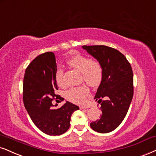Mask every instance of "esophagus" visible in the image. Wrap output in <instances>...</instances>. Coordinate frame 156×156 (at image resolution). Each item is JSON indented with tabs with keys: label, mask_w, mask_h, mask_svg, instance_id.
Returning a JSON list of instances; mask_svg holds the SVG:
<instances>
[{
	"label": "esophagus",
	"mask_w": 156,
	"mask_h": 156,
	"mask_svg": "<svg viewBox=\"0 0 156 156\" xmlns=\"http://www.w3.org/2000/svg\"><path fill=\"white\" fill-rule=\"evenodd\" d=\"M79 108H80V109H88V106H80Z\"/></svg>",
	"instance_id": "obj_1"
}]
</instances>
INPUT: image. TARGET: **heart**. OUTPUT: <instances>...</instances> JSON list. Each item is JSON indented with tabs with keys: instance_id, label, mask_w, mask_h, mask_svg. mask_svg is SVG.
<instances>
[{
	"instance_id": "heart-1",
	"label": "heart",
	"mask_w": 156,
	"mask_h": 156,
	"mask_svg": "<svg viewBox=\"0 0 156 156\" xmlns=\"http://www.w3.org/2000/svg\"><path fill=\"white\" fill-rule=\"evenodd\" d=\"M68 64L71 68L81 73L82 79L90 86H96L100 84L103 78V69L101 64L96 60H90L81 55L73 57L68 60ZM63 71L58 68L55 72V80L59 86L64 85ZM89 94V90L86 86H79L70 88L66 93V97L69 101L76 104H82L86 101Z\"/></svg>"
}]
</instances>
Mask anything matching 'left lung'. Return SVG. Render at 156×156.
Returning <instances> with one entry per match:
<instances>
[{"mask_svg":"<svg viewBox=\"0 0 156 156\" xmlns=\"http://www.w3.org/2000/svg\"><path fill=\"white\" fill-rule=\"evenodd\" d=\"M82 48L97 60L103 69V78L94 97L101 103V115L90 126L97 133H110L119 127L130 106L133 70L125 55L116 49L104 45H83Z\"/></svg>","mask_w":156,"mask_h":156,"instance_id":"obj_1","label":"left lung"}]
</instances>
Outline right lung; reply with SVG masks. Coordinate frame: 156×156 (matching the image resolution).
Masks as SVG:
<instances>
[{
  "mask_svg": "<svg viewBox=\"0 0 156 156\" xmlns=\"http://www.w3.org/2000/svg\"><path fill=\"white\" fill-rule=\"evenodd\" d=\"M56 60L52 52L37 56L25 70L23 101L31 119L41 131L49 135H60L68 130L70 117L79 107L66 101L60 108L52 104L60 96L55 80ZM61 98V97H60Z\"/></svg>",
  "mask_w": 156,
  "mask_h": 156,
  "instance_id": "1",
  "label": "right lung"
}]
</instances>
